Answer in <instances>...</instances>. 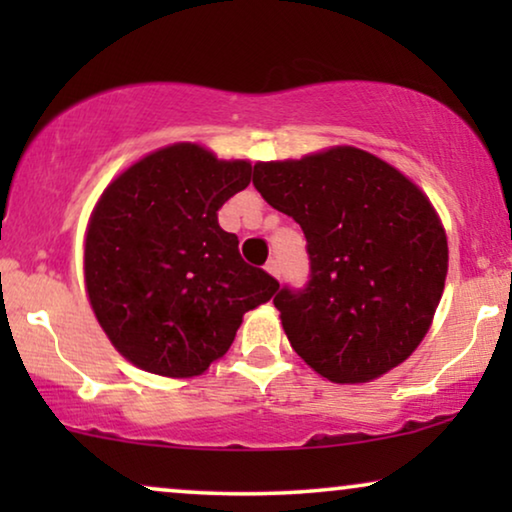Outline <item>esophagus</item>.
<instances>
[{
    "mask_svg": "<svg viewBox=\"0 0 512 512\" xmlns=\"http://www.w3.org/2000/svg\"><path fill=\"white\" fill-rule=\"evenodd\" d=\"M265 270H268L272 277H277V279L282 277V268H279V261H277V258H270V261L265 263Z\"/></svg>",
    "mask_w": 512,
    "mask_h": 512,
    "instance_id": "esophagus-1",
    "label": "esophagus"
}]
</instances>
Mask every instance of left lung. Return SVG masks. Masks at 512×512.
Masks as SVG:
<instances>
[{
    "label": "left lung",
    "instance_id": "obj_1",
    "mask_svg": "<svg viewBox=\"0 0 512 512\" xmlns=\"http://www.w3.org/2000/svg\"><path fill=\"white\" fill-rule=\"evenodd\" d=\"M265 202L300 223L310 279L282 286L291 347L326 380H375L415 352L447 275V240L426 195L354 149L254 165Z\"/></svg>",
    "mask_w": 512,
    "mask_h": 512
}]
</instances>
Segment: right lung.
I'll return each mask as SVG.
<instances>
[{
	"mask_svg": "<svg viewBox=\"0 0 512 512\" xmlns=\"http://www.w3.org/2000/svg\"><path fill=\"white\" fill-rule=\"evenodd\" d=\"M247 160L174 144L125 170L97 202L86 235L95 317L137 368L193 377L233 345L244 312L279 282L240 256L219 209L247 188Z\"/></svg>",
	"mask_w": 512,
	"mask_h": 512,
	"instance_id": "right-lung-1",
	"label": "right lung"
}]
</instances>
